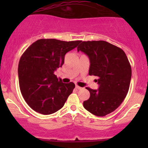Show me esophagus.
Masks as SVG:
<instances>
[{
    "mask_svg": "<svg viewBox=\"0 0 148 148\" xmlns=\"http://www.w3.org/2000/svg\"><path fill=\"white\" fill-rule=\"evenodd\" d=\"M76 89H77V90H80V89H81V88L80 87V86H77V85H76Z\"/></svg>",
    "mask_w": 148,
    "mask_h": 148,
    "instance_id": "esophagus-1",
    "label": "esophagus"
}]
</instances>
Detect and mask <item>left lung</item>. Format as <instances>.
Returning a JSON list of instances; mask_svg holds the SVG:
<instances>
[{"mask_svg": "<svg viewBox=\"0 0 148 148\" xmlns=\"http://www.w3.org/2000/svg\"><path fill=\"white\" fill-rule=\"evenodd\" d=\"M90 59L89 75L97 78L98 90L86 88L90 98L84 101L87 111L97 116H105L123 103L130 88L132 67L126 54L106 41L82 42L77 47Z\"/></svg>", "mask_w": 148, "mask_h": 148, "instance_id": "left-lung-1", "label": "left lung"}]
</instances>
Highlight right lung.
Wrapping results in <instances>:
<instances>
[{"label": "right lung", "mask_w": 148, "mask_h": 148, "mask_svg": "<svg viewBox=\"0 0 148 148\" xmlns=\"http://www.w3.org/2000/svg\"><path fill=\"white\" fill-rule=\"evenodd\" d=\"M81 42L40 39L22 54L18 67L20 90L34 111L50 115L63 107L75 85L63 84L54 71L62 67L65 54Z\"/></svg>", "instance_id": "add662e5"}]
</instances>
